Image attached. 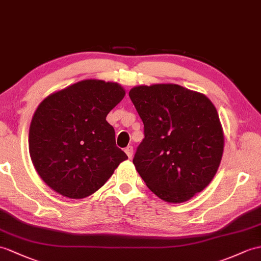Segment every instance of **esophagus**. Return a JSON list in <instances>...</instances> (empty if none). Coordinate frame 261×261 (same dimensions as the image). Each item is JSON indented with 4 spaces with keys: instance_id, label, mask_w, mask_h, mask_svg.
<instances>
[{
    "instance_id": "1",
    "label": "esophagus",
    "mask_w": 261,
    "mask_h": 261,
    "mask_svg": "<svg viewBox=\"0 0 261 261\" xmlns=\"http://www.w3.org/2000/svg\"><path fill=\"white\" fill-rule=\"evenodd\" d=\"M124 152L126 153V155L129 156V158H131V156L133 155V148L131 147V145H129V147H126L124 149Z\"/></svg>"
}]
</instances>
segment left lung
Here are the masks:
<instances>
[{
	"label": "left lung",
	"instance_id": "8db88e82",
	"mask_svg": "<svg viewBox=\"0 0 261 261\" xmlns=\"http://www.w3.org/2000/svg\"><path fill=\"white\" fill-rule=\"evenodd\" d=\"M129 96L144 125L133 165L147 187L172 203L202 191L219 168L225 143L213 102L171 83L135 87Z\"/></svg>",
	"mask_w": 261,
	"mask_h": 261
}]
</instances>
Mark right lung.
<instances>
[{
    "label": "right lung",
    "instance_id": "1",
    "mask_svg": "<svg viewBox=\"0 0 261 261\" xmlns=\"http://www.w3.org/2000/svg\"><path fill=\"white\" fill-rule=\"evenodd\" d=\"M124 95L120 84L91 79L40 103L30 125L29 150L36 172L51 189L68 198H86L128 159L106 120Z\"/></svg>",
    "mask_w": 261,
    "mask_h": 261
}]
</instances>
